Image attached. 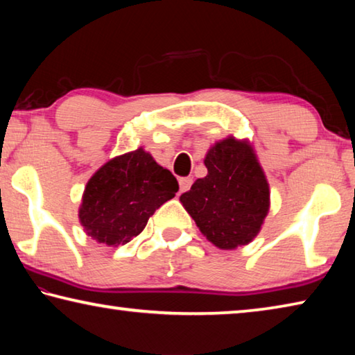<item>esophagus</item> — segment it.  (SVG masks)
I'll return each mask as SVG.
<instances>
[{
	"mask_svg": "<svg viewBox=\"0 0 355 355\" xmlns=\"http://www.w3.org/2000/svg\"><path fill=\"white\" fill-rule=\"evenodd\" d=\"M178 183H180V192H186V191H189L191 184H192V180L189 177H183V178L178 180Z\"/></svg>",
	"mask_w": 355,
	"mask_h": 355,
	"instance_id": "esophagus-1",
	"label": "esophagus"
}]
</instances>
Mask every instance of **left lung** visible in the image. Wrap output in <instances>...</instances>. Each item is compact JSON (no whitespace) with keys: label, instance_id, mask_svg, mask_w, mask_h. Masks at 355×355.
Listing matches in <instances>:
<instances>
[{"label":"left lung","instance_id":"1","mask_svg":"<svg viewBox=\"0 0 355 355\" xmlns=\"http://www.w3.org/2000/svg\"><path fill=\"white\" fill-rule=\"evenodd\" d=\"M208 173L197 178L180 202L203 236L216 248L233 250L261 230L268 216L269 183L248 139L228 136L205 155Z\"/></svg>","mask_w":355,"mask_h":355}]
</instances>
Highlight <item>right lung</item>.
Wrapping results in <instances>:
<instances>
[{
	"mask_svg": "<svg viewBox=\"0 0 355 355\" xmlns=\"http://www.w3.org/2000/svg\"><path fill=\"white\" fill-rule=\"evenodd\" d=\"M177 178L142 147L107 161L89 180L78 211L86 235L116 248L146 228L163 203L175 197Z\"/></svg>",
	"mask_w": 355,
	"mask_h": 355,
	"instance_id": "obj_1",
	"label": "right lung"
}]
</instances>
